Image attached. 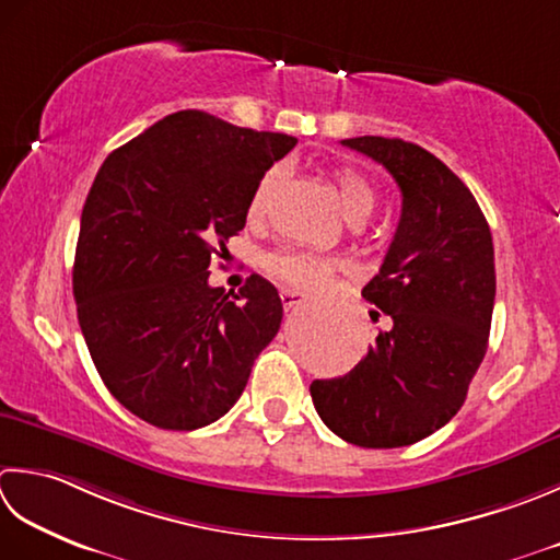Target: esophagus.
I'll use <instances>...</instances> for the list:
<instances>
[{
    "label": "esophagus",
    "mask_w": 560,
    "mask_h": 560,
    "mask_svg": "<svg viewBox=\"0 0 560 560\" xmlns=\"http://www.w3.org/2000/svg\"><path fill=\"white\" fill-rule=\"evenodd\" d=\"M305 301V293L299 291V289H281V303L283 308L291 311L295 308V305H301Z\"/></svg>",
    "instance_id": "esophagus-1"
}]
</instances>
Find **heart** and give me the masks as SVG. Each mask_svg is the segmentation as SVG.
Instances as JSON below:
<instances>
[{
	"instance_id": "heart-1",
	"label": "heart",
	"mask_w": 560,
	"mask_h": 560,
	"mask_svg": "<svg viewBox=\"0 0 560 560\" xmlns=\"http://www.w3.org/2000/svg\"><path fill=\"white\" fill-rule=\"evenodd\" d=\"M279 172L271 170L259 179L257 189L252 191L249 199V215L257 218L265 213V208L277 186ZM335 189L339 196V206H342L345 215L349 221H364V218L374 211L376 191L361 174L352 170L335 172ZM267 269L273 277L295 289H320L323 283L330 279V273L339 267V261L332 257L315 255L308 249H279L267 257Z\"/></svg>"
}]
</instances>
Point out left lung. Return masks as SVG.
Listing matches in <instances>:
<instances>
[{"label": "left lung", "mask_w": 560, "mask_h": 560, "mask_svg": "<svg viewBox=\"0 0 560 560\" xmlns=\"http://www.w3.org/2000/svg\"><path fill=\"white\" fill-rule=\"evenodd\" d=\"M342 145L383 164L402 194L386 259L361 291L390 323L349 374L313 381L311 396L345 442L408 446L462 410L486 357L495 305L492 235L468 186L432 152L381 136Z\"/></svg>", "instance_id": "8db88e82"}]
</instances>
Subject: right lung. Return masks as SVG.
Returning a JSON list of instances; mask_svg holds the SVG:
<instances>
[{
    "instance_id": "add662e5",
    "label": "right lung",
    "mask_w": 560,
    "mask_h": 560,
    "mask_svg": "<svg viewBox=\"0 0 560 560\" xmlns=\"http://www.w3.org/2000/svg\"><path fill=\"white\" fill-rule=\"evenodd\" d=\"M295 142L189 108L96 172L74 252L77 320L104 386L136 418L189 432L243 396L283 305L257 273L237 293L213 289L208 265Z\"/></svg>"
}]
</instances>
